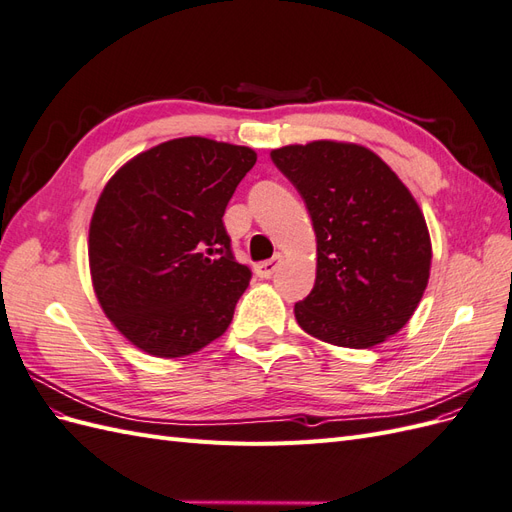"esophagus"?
I'll return each mask as SVG.
<instances>
[{"mask_svg": "<svg viewBox=\"0 0 512 512\" xmlns=\"http://www.w3.org/2000/svg\"><path fill=\"white\" fill-rule=\"evenodd\" d=\"M280 265H282V256L277 254V256H273L271 260L258 262V265L254 267V271H256L258 277H262V280H267V277H271L277 269H280Z\"/></svg>", "mask_w": 512, "mask_h": 512, "instance_id": "34e87169", "label": "esophagus"}]
</instances>
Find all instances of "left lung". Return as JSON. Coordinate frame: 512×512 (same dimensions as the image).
<instances>
[{
    "instance_id": "1",
    "label": "left lung",
    "mask_w": 512,
    "mask_h": 512,
    "mask_svg": "<svg viewBox=\"0 0 512 512\" xmlns=\"http://www.w3.org/2000/svg\"><path fill=\"white\" fill-rule=\"evenodd\" d=\"M316 232V284L299 327L342 348H374L406 327L429 282L431 239L414 196L374 151L312 141L271 151Z\"/></svg>"
}]
</instances>
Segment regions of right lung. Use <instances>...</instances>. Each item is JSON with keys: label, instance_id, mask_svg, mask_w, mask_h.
I'll return each mask as SVG.
<instances>
[{"label": "right lung", "instance_id": "obj_1", "mask_svg": "<svg viewBox=\"0 0 512 512\" xmlns=\"http://www.w3.org/2000/svg\"><path fill=\"white\" fill-rule=\"evenodd\" d=\"M256 164L250 147L183 136L123 164L89 224V271L113 327L179 359L224 335L252 271L232 258L224 211Z\"/></svg>", "mask_w": 512, "mask_h": 512}]
</instances>
